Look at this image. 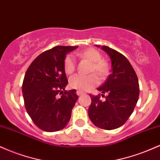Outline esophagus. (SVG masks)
Listing matches in <instances>:
<instances>
[{
  "instance_id": "1",
  "label": "esophagus",
  "mask_w": 160,
  "mask_h": 160,
  "mask_svg": "<svg viewBox=\"0 0 160 160\" xmlns=\"http://www.w3.org/2000/svg\"><path fill=\"white\" fill-rule=\"evenodd\" d=\"M84 94V92H81V91H77V95H79V96H80V95H83Z\"/></svg>"
}]
</instances>
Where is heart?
<instances>
[{
	"mask_svg": "<svg viewBox=\"0 0 160 160\" xmlns=\"http://www.w3.org/2000/svg\"><path fill=\"white\" fill-rule=\"evenodd\" d=\"M80 58H86L92 62L90 71H95L100 76H104L107 74L108 67V64L102 60V56L96 49L89 48L79 53ZM64 68L67 74H72L76 68V61L73 55L69 54L66 56L64 61ZM99 79L95 74L89 75L74 74L70 78L69 84L71 88L78 89L80 91H85L98 85Z\"/></svg>",
	"mask_w": 160,
	"mask_h": 160,
	"instance_id": "heart-1",
	"label": "heart"
}]
</instances>
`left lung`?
Masks as SVG:
<instances>
[{
  "mask_svg": "<svg viewBox=\"0 0 160 160\" xmlns=\"http://www.w3.org/2000/svg\"><path fill=\"white\" fill-rule=\"evenodd\" d=\"M107 52L111 61V74L98 90L104 96L90 95L92 98L88 113L97 127L112 130L120 127L131 116L139 97V84L135 70L127 58L120 52L106 46L95 45Z\"/></svg>",
  "mask_w": 160,
  "mask_h": 160,
  "instance_id": "obj_1",
  "label": "left lung"
}]
</instances>
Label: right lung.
<instances>
[{
  "mask_svg": "<svg viewBox=\"0 0 160 160\" xmlns=\"http://www.w3.org/2000/svg\"><path fill=\"white\" fill-rule=\"evenodd\" d=\"M78 47L57 46L39 55L28 68L22 83L25 109L34 124L48 132L62 129L68 123L78 101L75 89L68 85L64 61L67 53Z\"/></svg>",
  "mask_w": 160,
  "mask_h": 160,
  "instance_id": "add662e5",
  "label": "right lung"
}]
</instances>
